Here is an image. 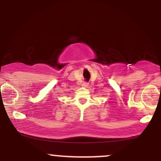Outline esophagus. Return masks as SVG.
I'll list each match as a JSON object with an SVG mask.
<instances>
[{"instance_id":"esophagus-1","label":"esophagus","mask_w":161,"mask_h":161,"mask_svg":"<svg viewBox=\"0 0 161 161\" xmlns=\"http://www.w3.org/2000/svg\"><path fill=\"white\" fill-rule=\"evenodd\" d=\"M88 86V82H83L82 84V86L83 87H87Z\"/></svg>"}]
</instances>
